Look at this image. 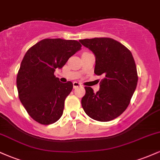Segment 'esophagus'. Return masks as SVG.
I'll use <instances>...</instances> for the list:
<instances>
[{
    "instance_id": "34e87169",
    "label": "esophagus",
    "mask_w": 160,
    "mask_h": 160,
    "mask_svg": "<svg viewBox=\"0 0 160 160\" xmlns=\"http://www.w3.org/2000/svg\"><path fill=\"white\" fill-rule=\"evenodd\" d=\"M73 86H74V88L75 89V88L79 87V86H82V85L78 82H73Z\"/></svg>"
}]
</instances>
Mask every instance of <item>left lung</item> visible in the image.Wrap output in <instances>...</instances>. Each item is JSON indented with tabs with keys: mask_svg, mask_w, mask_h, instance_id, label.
<instances>
[{
	"mask_svg": "<svg viewBox=\"0 0 160 160\" xmlns=\"http://www.w3.org/2000/svg\"><path fill=\"white\" fill-rule=\"evenodd\" d=\"M79 41L95 54V74L104 76L96 93L85 86L82 107L93 120H113L126 111L136 89L138 77L132 54L124 45L110 38Z\"/></svg>",
	"mask_w": 160,
	"mask_h": 160,
	"instance_id": "8db88e82",
	"label": "left lung"
}]
</instances>
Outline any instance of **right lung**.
Segmentation results:
<instances>
[{"label":"right lung","mask_w":160,"mask_h":160,"mask_svg":"<svg viewBox=\"0 0 160 160\" xmlns=\"http://www.w3.org/2000/svg\"><path fill=\"white\" fill-rule=\"evenodd\" d=\"M81 47L78 40L47 38L25 53L16 85L20 102L36 122L49 125L62 117L65 100L72 90L73 83H62L54 72L56 68H62Z\"/></svg>","instance_id":"obj_1"}]
</instances>
